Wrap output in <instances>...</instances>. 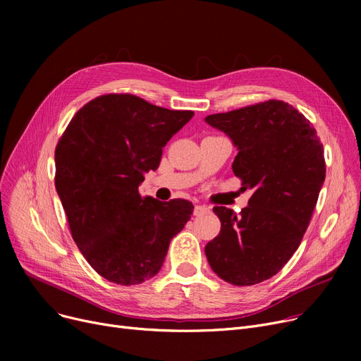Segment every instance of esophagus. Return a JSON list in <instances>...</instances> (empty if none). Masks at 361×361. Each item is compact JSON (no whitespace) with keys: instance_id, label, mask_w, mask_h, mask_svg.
I'll use <instances>...</instances> for the list:
<instances>
[{"instance_id":"1","label":"esophagus","mask_w":361,"mask_h":361,"mask_svg":"<svg viewBox=\"0 0 361 361\" xmlns=\"http://www.w3.org/2000/svg\"><path fill=\"white\" fill-rule=\"evenodd\" d=\"M207 212H209V207L202 206V204H196L195 206V216H200V215L207 214Z\"/></svg>"}]
</instances>
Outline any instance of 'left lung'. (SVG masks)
Instances as JSON below:
<instances>
[{
  "mask_svg": "<svg viewBox=\"0 0 361 361\" xmlns=\"http://www.w3.org/2000/svg\"><path fill=\"white\" fill-rule=\"evenodd\" d=\"M204 120L231 137L238 149L234 174L244 190H255L238 215L214 207L221 231L204 253L221 279L255 286L276 275L298 249L326 176L324 145L301 112L278 99Z\"/></svg>",
  "mask_w": 361,
  "mask_h": 361,
  "instance_id": "obj_1",
  "label": "left lung"
}]
</instances>
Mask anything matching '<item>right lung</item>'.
Wrapping results in <instances>:
<instances>
[{
	"mask_svg": "<svg viewBox=\"0 0 361 361\" xmlns=\"http://www.w3.org/2000/svg\"><path fill=\"white\" fill-rule=\"evenodd\" d=\"M193 116L131 93L101 94L74 114L56 143L55 188L71 237L109 282L137 286L155 276L171 238L192 218V202L142 197L139 184Z\"/></svg>",
	"mask_w": 361,
	"mask_h": 361,
	"instance_id": "1",
	"label": "right lung"
}]
</instances>
